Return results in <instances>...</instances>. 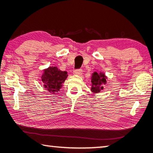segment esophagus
I'll return each instance as SVG.
<instances>
[{
  "instance_id": "obj_1",
  "label": "esophagus",
  "mask_w": 153,
  "mask_h": 153,
  "mask_svg": "<svg viewBox=\"0 0 153 153\" xmlns=\"http://www.w3.org/2000/svg\"><path fill=\"white\" fill-rule=\"evenodd\" d=\"M74 72V74L77 75V76H82V74H83V71H82V70L79 69V70H75Z\"/></svg>"
}]
</instances>
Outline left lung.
Returning a JSON list of instances; mask_svg holds the SVG:
<instances>
[{"instance_id": "left-lung-1", "label": "left lung", "mask_w": 153, "mask_h": 153, "mask_svg": "<svg viewBox=\"0 0 153 153\" xmlns=\"http://www.w3.org/2000/svg\"><path fill=\"white\" fill-rule=\"evenodd\" d=\"M106 79L107 76L105 73L101 71L100 72L94 71L91 78V91L94 94L99 93L104 89V85L106 84Z\"/></svg>"}]
</instances>
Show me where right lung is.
Returning a JSON list of instances; mask_svg holds the SVG:
<instances>
[{
    "instance_id": "add662e5",
    "label": "right lung",
    "mask_w": 153,
    "mask_h": 153,
    "mask_svg": "<svg viewBox=\"0 0 153 153\" xmlns=\"http://www.w3.org/2000/svg\"><path fill=\"white\" fill-rule=\"evenodd\" d=\"M68 76L67 71H61L56 66H49L44 69L41 78L44 88L49 93L55 94L62 88Z\"/></svg>"
}]
</instances>
